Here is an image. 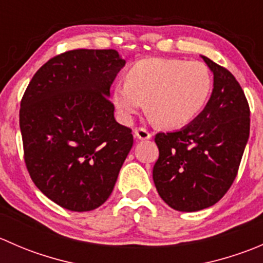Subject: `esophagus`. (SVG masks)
Segmentation results:
<instances>
[{"mask_svg":"<svg viewBox=\"0 0 263 263\" xmlns=\"http://www.w3.org/2000/svg\"><path fill=\"white\" fill-rule=\"evenodd\" d=\"M134 134H135V137H136L137 140H148V139H151V134L147 131L146 128H144V127L136 128L134 131Z\"/></svg>","mask_w":263,"mask_h":263,"instance_id":"1","label":"esophagus"}]
</instances>
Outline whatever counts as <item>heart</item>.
I'll return each mask as SVG.
<instances>
[{
  "mask_svg": "<svg viewBox=\"0 0 263 263\" xmlns=\"http://www.w3.org/2000/svg\"><path fill=\"white\" fill-rule=\"evenodd\" d=\"M213 90V75L198 61L146 58L127 71V81L113 87L119 119L129 123L146 99L150 117L161 127L177 128L192 122L205 108Z\"/></svg>",
  "mask_w": 263,
  "mask_h": 263,
  "instance_id": "heart-1",
  "label": "heart"
}]
</instances>
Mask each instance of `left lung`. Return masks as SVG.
Returning <instances> with one entry per match:
<instances>
[{"label":"left lung","mask_w":263,"mask_h":263,"mask_svg":"<svg viewBox=\"0 0 263 263\" xmlns=\"http://www.w3.org/2000/svg\"><path fill=\"white\" fill-rule=\"evenodd\" d=\"M214 73L205 109L179 131L159 132L153 179L159 196L177 211L215 205L237 177L249 137V105L230 71L201 55Z\"/></svg>","instance_id":"1"}]
</instances>
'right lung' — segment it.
<instances>
[{"label":"right lung","mask_w":263,"mask_h":263,"mask_svg":"<svg viewBox=\"0 0 263 263\" xmlns=\"http://www.w3.org/2000/svg\"><path fill=\"white\" fill-rule=\"evenodd\" d=\"M126 61L115 49H73L35 72L20 104L24 159L34 184L70 211L108 200L134 136L115 119L110 86Z\"/></svg>","instance_id":"obj_1"}]
</instances>
